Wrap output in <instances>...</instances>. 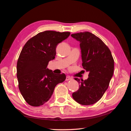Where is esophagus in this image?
I'll return each instance as SVG.
<instances>
[{
	"mask_svg": "<svg viewBox=\"0 0 131 131\" xmlns=\"http://www.w3.org/2000/svg\"><path fill=\"white\" fill-rule=\"evenodd\" d=\"M72 79L71 78L70 76H66V81H69V80H72Z\"/></svg>",
	"mask_w": 131,
	"mask_h": 131,
	"instance_id": "obj_1",
	"label": "esophagus"
}]
</instances>
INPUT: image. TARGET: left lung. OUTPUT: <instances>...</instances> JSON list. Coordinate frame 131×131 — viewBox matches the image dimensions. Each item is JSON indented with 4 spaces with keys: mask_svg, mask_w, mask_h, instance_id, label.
<instances>
[{
    "mask_svg": "<svg viewBox=\"0 0 131 131\" xmlns=\"http://www.w3.org/2000/svg\"><path fill=\"white\" fill-rule=\"evenodd\" d=\"M71 36L80 41L82 66L89 72L87 80L74 78L79 88L72 94L77 103L90 105L97 102L108 88L114 72V59L109 48L98 37L89 32L77 33Z\"/></svg>",
    "mask_w": 131,
    "mask_h": 131,
    "instance_id": "8db88e82",
    "label": "left lung"
}]
</instances>
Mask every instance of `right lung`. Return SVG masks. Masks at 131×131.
Here are the masks:
<instances>
[{
	"label": "right lung",
	"mask_w": 131,
	"mask_h": 131,
	"mask_svg": "<svg viewBox=\"0 0 131 131\" xmlns=\"http://www.w3.org/2000/svg\"><path fill=\"white\" fill-rule=\"evenodd\" d=\"M70 32L46 30L26 42L17 63L18 88L25 101L32 106H40L49 100L58 84L66 75L56 74L47 68L56 55V47L67 39Z\"/></svg>",
	"instance_id": "right-lung-1"
}]
</instances>
